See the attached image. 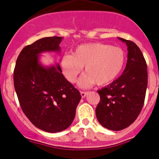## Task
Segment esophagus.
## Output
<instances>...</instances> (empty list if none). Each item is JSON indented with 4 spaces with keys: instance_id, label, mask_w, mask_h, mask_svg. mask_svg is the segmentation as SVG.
<instances>
[{
    "instance_id": "esophagus-1",
    "label": "esophagus",
    "mask_w": 159,
    "mask_h": 159,
    "mask_svg": "<svg viewBox=\"0 0 159 159\" xmlns=\"http://www.w3.org/2000/svg\"><path fill=\"white\" fill-rule=\"evenodd\" d=\"M87 92H82V91H81V96L82 98H84L86 96H87Z\"/></svg>"
}]
</instances>
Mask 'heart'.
<instances>
[{
	"instance_id": "obj_1",
	"label": "heart",
	"mask_w": 159,
	"mask_h": 159,
	"mask_svg": "<svg viewBox=\"0 0 159 159\" xmlns=\"http://www.w3.org/2000/svg\"><path fill=\"white\" fill-rule=\"evenodd\" d=\"M125 62V52L120 47L103 43L80 45L72 55L61 57L62 72L70 83L77 81L82 67L86 74L79 81V86L87 88L91 85H106L119 76Z\"/></svg>"
}]
</instances>
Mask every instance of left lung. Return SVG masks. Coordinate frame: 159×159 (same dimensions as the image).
<instances>
[{
	"label": "left lung",
	"mask_w": 159,
	"mask_h": 159,
	"mask_svg": "<svg viewBox=\"0 0 159 159\" xmlns=\"http://www.w3.org/2000/svg\"><path fill=\"white\" fill-rule=\"evenodd\" d=\"M118 39L127 45L128 59L123 74L98 90L96 108L98 123L109 130H123L137 119L143 107L148 81L147 66L141 51L130 40Z\"/></svg>",
	"instance_id": "8db88e82"
}]
</instances>
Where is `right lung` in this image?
<instances>
[{"instance_id":"add662e5","label":"right lung","mask_w":159,"mask_h":159,"mask_svg":"<svg viewBox=\"0 0 159 159\" xmlns=\"http://www.w3.org/2000/svg\"><path fill=\"white\" fill-rule=\"evenodd\" d=\"M62 37L42 38L20 52L14 69V87L23 112L36 127L47 132L65 130L73 122L81 98L66 79L60 65L45 66L43 52L61 53Z\"/></svg>"}]
</instances>
